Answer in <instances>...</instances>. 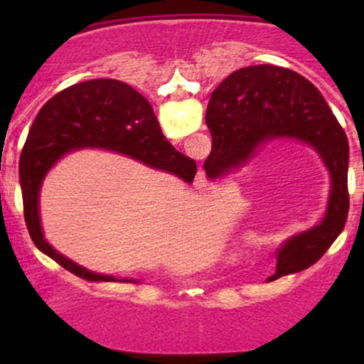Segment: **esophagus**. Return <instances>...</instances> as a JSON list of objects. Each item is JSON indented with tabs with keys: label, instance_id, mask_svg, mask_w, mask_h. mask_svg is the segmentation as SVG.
Returning a JSON list of instances; mask_svg holds the SVG:
<instances>
[{
	"label": "esophagus",
	"instance_id": "esophagus-1",
	"mask_svg": "<svg viewBox=\"0 0 364 364\" xmlns=\"http://www.w3.org/2000/svg\"><path fill=\"white\" fill-rule=\"evenodd\" d=\"M195 186L196 188H205V186H208V178H207L205 171H198V173H196Z\"/></svg>",
	"mask_w": 364,
	"mask_h": 364
}]
</instances>
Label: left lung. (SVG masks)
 <instances>
[{"label": "left lung", "instance_id": "left-lung-1", "mask_svg": "<svg viewBox=\"0 0 364 364\" xmlns=\"http://www.w3.org/2000/svg\"><path fill=\"white\" fill-rule=\"evenodd\" d=\"M205 123L212 135L207 176L240 168L265 141L296 139L311 145L327 166L332 188L320 224L292 236L277 252L269 281L318 262L344 229L349 212V144L320 90L303 75L274 65L236 70L212 92Z\"/></svg>", "mask_w": 364, "mask_h": 364}]
</instances>
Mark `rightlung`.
I'll list each match as a JSON object with an SVG mask.
<instances>
[{
	"mask_svg": "<svg viewBox=\"0 0 364 364\" xmlns=\"http://www.w3.org/2000/svg\"><path fill=\"white\" fill-rule=\"evenodd\" d=\"M97 147L124 154L144 164L191 183L193 159L178 152L162 135L152 106L128 83L111 78L75 83L58 92L37 112L20 156L23 217L37 248L63 269L87 281H116L68 260L44 240L39 219V190L51 166L77 149Z\"/></svg>",
	"mask_w": 364,
	"mask_h": 364,
	"instance_id": "add662e5",
	"label": "right lung"
}]
</instances>
